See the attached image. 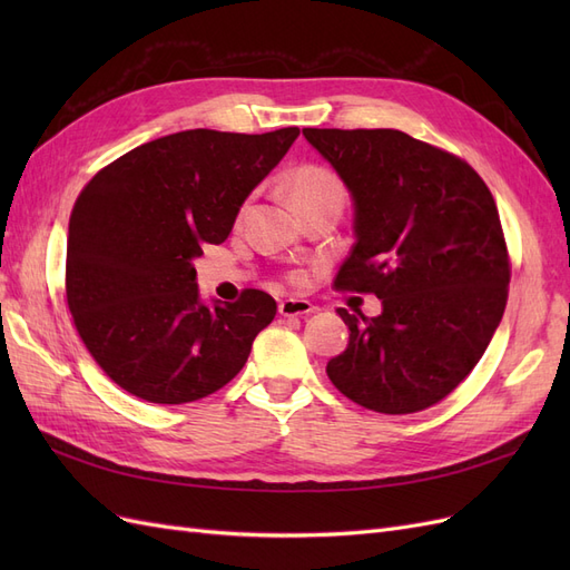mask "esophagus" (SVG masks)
Instances as JSON below:
<instances>
[{"label":"esophagus","instance_id":"1","mask_svg":"<svg viewBox=\"0 0 570 570\" xmlns=\"http://www.w3.org/2000/svg\"><path fill=\"white\" fill-rule=\"evenodd\" d=\"M314 304L312 302H306V299H283L281 304H278V314L281 316H285V318H289V316H308V314H314Z\"/></svg>","mask_w":570,"mask_h":570}]
</instances>
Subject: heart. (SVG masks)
Returning a JSON list of instances; mask_svg holds the SVG:
<instances>
[{"mask_svg": "<svg viewBox=\"0 0 570 570\" xmlns=\"http://www.w3.org/2000/svg\"><path fill=\"white\" fill-rule=\"evenodd\" d=\"M287 197L292 209L299 212L304 206L318 202H342V183L321 166H302L287 180Z\"/></svg>", "mask_w": 570, "mask_h": 570, "instance_id": "heart-1", "label": "heart"}]
</instances>
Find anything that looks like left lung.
Instances as JSON below:
<instances>
[{"label": "left lung", "instance_id": "8db88e82", "mask_svg": "<svg viewBox=\"0 0 570 570\" xmlns=\"http://www.w3.org/2000/svg\"><path fill=\"white\" fill-rule=\"evenodd\" d=\"M354 206V247L335 287L383 312L337 308L350 344L325 373L352 402L413 413L469 375L504 316L509 256L488 185L438 147L392 128H304Z\"/></svg>", "mask_w": 570, "mask_h": 570}]
</instances>
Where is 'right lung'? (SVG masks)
I'll return each instance as SVG.
<instances>
[{
  "label": "right lung",
  "instance_id": "obj_1",
  "mask_svg": "<svg viewBox=\"0 0 570 570\" xmlns=\"http://www.w3.org/2000/svg\"><path fill=\"white\" fill-rule=\"evenodd\" d=\"M297 135L183 130L135 147L85 185L68 223L66 299L116 385L151 404H185L243 371L278 304L262 289L235 304L204 302L195 258L230 235L239 206Z\"/></svg>",
  "mask_w": 570,
  "mask_h": 570
}]
</instances>
